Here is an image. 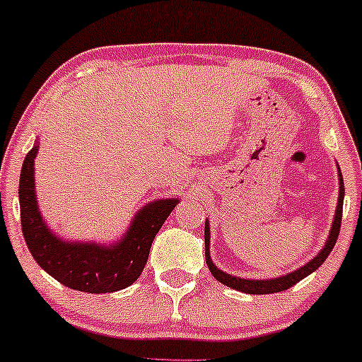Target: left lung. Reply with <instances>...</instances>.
Returning a JSON list of instances; mask_svg holds the SVG:
<instances>
[{
	"mask_svg": "<svg viewBox=\"0 0 362 362\" xmlns=\"http://www.w3.org/2000/svg\"><path fill=\"white\" fill-rule=\"evenodd\" d=\"M339 180H340V192H339V204H337V213H335L334 226H332L330 235H328V240L323 247V250L318 253L315 259H311L308 264L303 265L301 269H298L296 272H291L288 276L277 277V279H269V281H250V279H240V277H233L230 274H224L219 271L218 267L211 262L209 257V223L206 221V230H204V240H206V264L209 267V271L213 276L218 279L221 284L228 286V288H233L236 291H242V293L248 294H271V293H281V291H286L293 288L294 284H298L301 279H305L306 276H310L311 272L317 271L320 265L325 262V259L330 255V252L334 250L335 242L339 238L340 231V223H342V206H344V180L342 173L339 170Z\"/></svg>",
	"mask_w": 362,
	"mask_h": 362,
	"instance_id": "8db88e82",
	"label": "left lung"
}]
</instances>
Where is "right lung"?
Returning <instances> with one entry per match:
<instances>
[{"instance_id": "1", "label": "right lung", "mask_w": 362, "mask_h": 362, "mask_svg": "<svg viewBox=\"0 0 362 362\" xmlns=\"http://www.w3.org/2000/svg\"><path fill=\"white\" fill-rule=\"evenodd\" d=\"M37 146L25 156L18 197L22 231L28 250L49 276L83 293H114L131 286L143 272L149 248L178 199H161L139 211L131 228L114 247L64 243L47 230L35 201L34 160Z\"/></svg>"}]
</instances>
